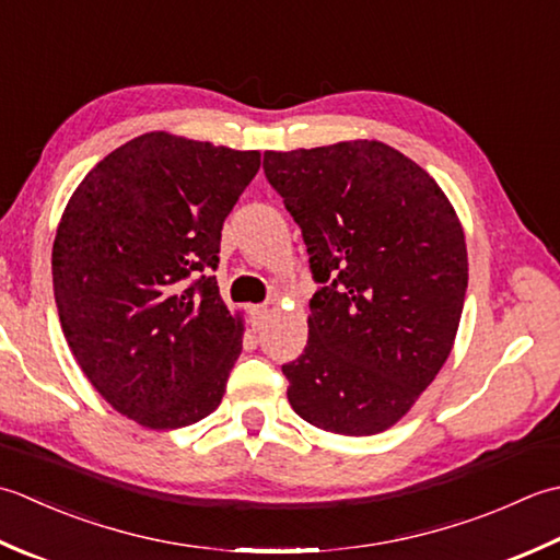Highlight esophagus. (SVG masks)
Segmentation results:
<instances>
[{"instance_id":"esophagus-1","label":"esophagus","mask_w":560,"mask_h":560,"mask_svg":"<svg viewBox=\"0 0 560 560\" xmlns=\"http://www.w3.org/2000/svg\"><path fill=\"white\" fill-rule=\"evenodd\" d=\"M250 324H254V328L258 330L260 326H264V322H266V316H268V304H256V306H250Z\"/></svg>"}]
</instances>
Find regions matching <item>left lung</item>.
Wrapping results in <instances>:
<instances>
[{
    "label": "left lung",
    "mask_w": 560,
    "mask_h": 560,
    "mask_svg": "<svg viewBox=\"0 0 560 560\" xmlns=\"http://www.w3.org/2000/svg\"><path fill=\"white\" fill-rule=\"evenodd\" d=\"M264 168L324 284L310 343L282 364L290 406L338 435L384 432L452 352L469 282L459 217L425 168L376 140L266 152Z\"/></svg>",
    "instance_id": "8db88e82"
}]
</instances>
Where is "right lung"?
I'll return each mask as SVG.
<instances>
[{"label": "right lung", "mask_w": 560, "mask_h": 560, "mask_svg": "<svg viewBox=\"0 0 560 560\" xmlns=\"http://www.w3.org/2000/svg\"><path fill=\"white\" fill-rule=\"evenodd\" d=\"M258 168L256 150L147 132L89 171L57 224L52 288L67 346L94 389L142 428H186L222 401L244 318L208 268Z\"/></svg>", "instance_id": "1"}]
</instances>
